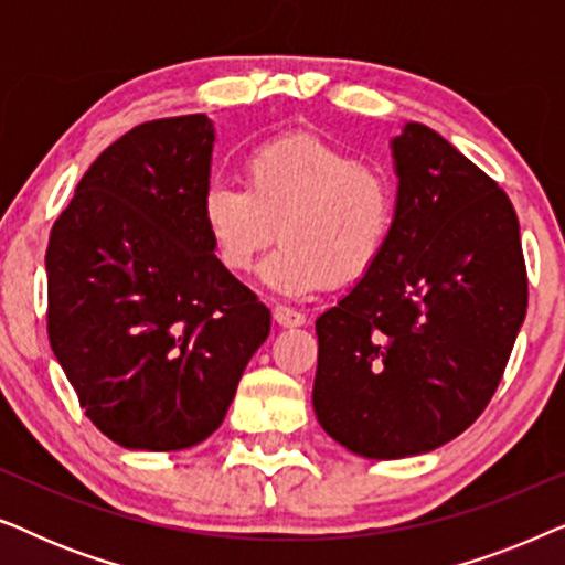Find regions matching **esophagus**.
I'll list each match as a JSON object with an SVG mask.
<instances>
[{
  "label": "esophagus",
  "mask_w": 565,
  "mask_h": 565,
  "mask_svg": "<svg viewBox=\"0 0 565 565\" xmlns=\"http://www.w3.org/2000/svg\"><path fill=\"white\" fill-rule=\"evenodd\" d=\"M273 319L280 323V327H303L306 313H300L290 306H275L273 308Z\"/></svg>",
  "instance_id": "obj_1"
}]
</instances>
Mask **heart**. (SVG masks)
<instances>
[{
    "instance_id": "b5f03b06",
    "label": "heart",
    "mask_w": 565,
    "mask_h": 565,
    "mask_svg": "<svg viewBox=\"0 0 565 565\" xmlns=\"http://www.w3.org/2000/svg\"><path fill=\"white\" fill-rule=\"evenodd\" d=\"M244 188L213 182L200 221L221 267L249 273L267 244L262 282L282 296L365 277L388 249L398 221V184L373 161H358L327 138L296 130L249 149Z\"/></svg>"
}]
</instances>
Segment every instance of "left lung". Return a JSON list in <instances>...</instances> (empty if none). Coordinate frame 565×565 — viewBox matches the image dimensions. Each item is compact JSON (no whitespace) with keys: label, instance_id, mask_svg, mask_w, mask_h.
<instances>
[{"label":"left lung","instance_id":"left-lung-1","mask_svg":"<svg viewBox=\"0 0 565 565\" xmlns=\"http://www.w3.org/2000/svg\"><path fill=\"white\" fill-rule=\"evenodd\" d=\"M391 149L398 221L388 249L316 319V416L373 460L429 452L466 431L497 393L527 313L507 192L422 122H406Z\"/></svg>","mask_w":565,"mask_h":565}]
</instances>
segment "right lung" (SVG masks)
<instances>
[{"label":"right lung","instance_id":"add662e5","mask_svg":"<svg viewBox=\"0 0 565 565\" xmlns=\"http://www.w3.org/2000/svg\"><path fill=\"white\" fill-rule=\"evenodd\" d=\"M213 122L149 120L99 153L51 228L49 339L89 422L169 452L221 427L269 311L200 221Z\"/></svg>","mask_w":565,"mask_h":565}]
</instances>
